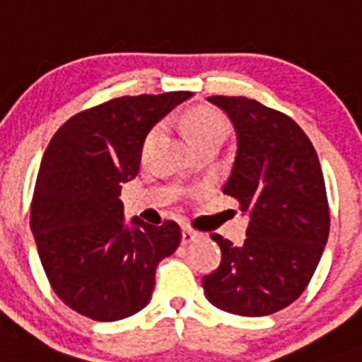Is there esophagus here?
<instances>
[{
    "label": "esophagus",
    "instance_id": "34e87169",
    "mask_svg": "<svg viewBox=\"0 0 362 362\" xmlns=\"http://www.w3.org/2000/svg\"><path fill=\"white\" fill-rule=\"evenodd\" d=\"M201 238V233L193 231L189 227H184L182 229V244H192V242L199 240Z\"/></svg>",
    "mask_w": 362,
    "mask_h": 362
}]
</instances>
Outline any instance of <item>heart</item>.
<instances>
[{"instance_id": "heart-1", "label": "heart", "mask_w": 362, "mask_h": 362, "mask_svg": "<svg viewBox=\"0 0 362 362\" xmlns=\"http://www.w3.org/2000/svg\"><path fill=\"white\" fill-rule=\"evenodd\" d=\"M184 131H186L187 141L192 142L193 148L206 144V142H216L220 144L223 136L227 135V120L214 109L209 107H193L182 118ZM159 133V127L150 129V133L144 139V148H148L156 141Z\"/></svg>"}]
</instances>
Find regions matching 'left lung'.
I'll use <instances>...</instances> for the list:
<instances>
[{
	"instance_id": "left-lung-1",
	"label": "left lung",
	"mask_w": 362,
	"mask_h": 362,
	"mask_svg": "<svg viewBox=\"0 0 362 362\" xmlns=\"http://www.w3.org/2000/svg\"><path fill=\"white\" fill-rule=\"evenodd\" d=\"M237 133L223 193L250 216L246 240L212 235L221 263L203 278L204 295L229 314L259 317L295 303L312 280L329 238V203L320 159L295 122L255 99L212 95Z\"/></svg>"
}]
</instances>
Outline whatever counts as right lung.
Listing matches in <instances>:
<instances>
[{
    "label": "right lung",
    "mask_w": 362,
    "mask_h": 362,
    "mask_svg": "<svg viewBox=\"0 0 362 362\" xmlns=\"http://www.w3.org/2000/svg\"><path fill=\"white\" fill-rule=\"evenodd\" d=\"M192 92L116 98L65 122L42 156L30 226L54 293L95 321L150 303L159 261L182 240L178 223L125 226L122 184L139 173L144 139Z\"/></svg>",
    "instance_id": "1"
}]
</instances>
